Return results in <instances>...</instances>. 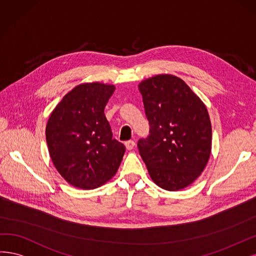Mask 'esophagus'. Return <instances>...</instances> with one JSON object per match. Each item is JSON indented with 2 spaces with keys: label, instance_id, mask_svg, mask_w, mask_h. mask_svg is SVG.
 <instances>
[{
  "label": "esophagus",
  "instance_id": "esophagus-1",
  "mask_svg": "<svg viewBox=\"0 0 256 256\" xmlns=\"http://www.w3.org/2000/svg\"><path fill=\"white\" fill-rule=\"evenodd\" d=\"M134 146H135V142H133V140H128V142H126V148L128 150H132Z\"/></svg>",
  "mask_w": 256,
  "mask_h": 256
}]
</instances>
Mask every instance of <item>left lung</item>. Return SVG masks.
I'll list each match as a JSON object with an SVG mask.
<instances>
[{
  "label": "left lung",
  "instance_id": "left-lung-1",
  "mask_svg": "<svg viewBox=\"0 0 256 256\" xmlns=\"http://www.w3.org/2000/svg\"><path fill=\"white\" fill-rule=\"evenodd\" d=\"M150 135L139 139V154L153 182L178 192L199 178L212 152L206 106L185 82L158 74L138 85Z\"/></svg>",
  "mask_w": 256,
  "mask_h": 256
}]
</instances>
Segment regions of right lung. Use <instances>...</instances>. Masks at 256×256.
<instances>
[{"mask_svg":"<svg viewBox=\"0 0 256 256\" xmlns=\"http://www.w3.org/2000/svg\"><path fill=\"white\" fill-rule=\"evenodd\" d=\"M114 87L98 82L74 87L48 117L46 138L60 174L76 188L94 189L116 174L126 146L112 139L104 108Z\"/></svg>","mask_w":256,"mask_h":256,"instance_id":"1","label":"right lung"}]
</instances>
